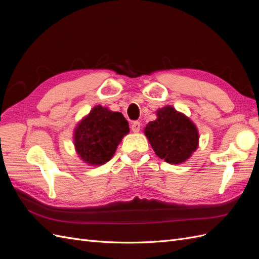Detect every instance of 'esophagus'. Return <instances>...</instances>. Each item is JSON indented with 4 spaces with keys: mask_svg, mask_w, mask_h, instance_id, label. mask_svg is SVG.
<instances>
[{
    "mask_svg": "<svg viewBox=\"0 0 259 259\" xmlns=\"http://www.w3.org/2000/svg\"><path fill=\"white\" fill-rule=\"evenodd\" d=\"M140 126H142V125H140V123L138 121H134L131 125V130L134 133H138L140 131Z\"/></svg>",
    "mask_w": 259,
    "mask_h": 259,
    "instance_id": "esophagus-1",
    "label": "esophagus"
}]
</instances>
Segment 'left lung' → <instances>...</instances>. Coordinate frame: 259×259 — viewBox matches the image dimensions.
Masks as SVG:
<instances>
[{"mask_svg":"<svg viewBox=\"0 0 259 259\" xmlns=\"http://www.w3.org/2000/svg\"><path fill=\"white\" fill-rule=\"evenodd\" d=\"M156 116L145 127V135L155 154L167 163L186 162L199 146L197 126L171 106L159 109Z\"/></svg>","mask_w":259,"mask_h":259,"instance_id":"obj_1","label":"left lung"}]
</instances>
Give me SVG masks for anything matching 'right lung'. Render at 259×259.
Wrapping results in <instances>:
<instances>
[{"label": "right lung", "mask_w": 259, "mask_h": 259, "mask_svg": "<svg viewBox=\"0 0 259 259\" xmlns=\"http://www.w3.org/2000/svg\"><path fill=\"white\" fill-rule=\"evenodd\" d=\"M130 132L122 113L96 106L74 130L75 151L90 165H103L110 160L122 138Z\"/></svg>", "instance_id": "obj_1"}]
</instances>
